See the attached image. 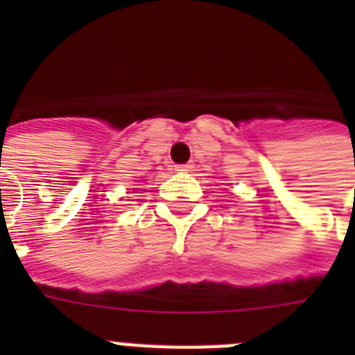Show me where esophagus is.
<instances>
[{
	"label": "esophagus",
	"instance_id": "obj_1",
	"mask_svg": "<svg viewBox=\"0 0 355 355\" xmlns=\"http://www.w3.org/2000/svg\"><path fill=\"white\" fill-rule=\"evenodd\" d=\"M191 169V166L189 164H184V166H177V171H189Z\"/></svg>",
	"mask_w": 355,
	"mask_h": 355
}]
</instances>
